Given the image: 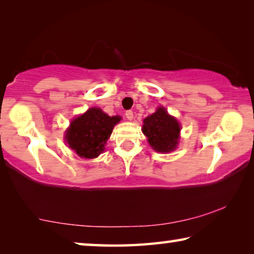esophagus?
I'll list each match as a JSON object with an SVG mask.
<instances>
[{
    "mask_svg": "<svg viewBox=\"0 0 254 254\" xmlns=\"http://www.w3.org/2000/svg\"><path fill=\"white\" fill-rule=\"evenodd\" d=\"M126 117H127L128 121H132V120H133V112L132 111H127L126 112Z\"/></svg>",
    "mask_w": 254,
    "mask_h": 254,
    "instance_id": "1",
    "label": "esophagus"
}]
</instances>
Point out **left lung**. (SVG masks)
I'll return each mask as SVG.
<instances>
[{
    "label": "left lung",
    "mask_w": 254,
    "mask_h": 254,
    "mask_svg": "<svg viewBox=\"0 0 254 254\" xmlns=\"http://www.w3.org/2000/svg\"><path fill=\"white\" fill-rule=\"evenodd\" d=\"M142 132L154 151L170 152L177 148L180 124L168 114L165 107L160 106L143 120Z\"/></svg>",
    "instance_id": "8db88e82"
}]
</instances>
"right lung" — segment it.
<instances>
[{"instance_id": "right-lung-1", "label": "right lung", "mask_w": 254, "mask_h": 254, "mask_svg": "<svg viewBox=\"0 0 254 254\" xmlns=\"http://www.w3.org/2000/svg\"><path fill=\"white\" fill-rule=\"evenodd\" d=\"M121 117H109L98 107H91L75 118L67 128L65 140L71 150L81 158L93 159L104 151L113 127Z\"/></svg>"}]
</instances>
